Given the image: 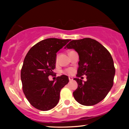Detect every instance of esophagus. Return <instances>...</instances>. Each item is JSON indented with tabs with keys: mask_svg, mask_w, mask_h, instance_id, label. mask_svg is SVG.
<instances>
[{
	"mask_svg": "<svg viewBox=\"0 0 129 129\" xmlns=\"http://www.w3.org/2000/svg\"><path fill=\"white\" fill-rule=\"evenodd\" d=\"M69 80L70 82V81H72V80H73V77H69Z\"/></svg>",
	"mask_w": 129,
	"mask_h": 129,
	"instance_id": "1",
	"label": "esophagus"
}]
</instances>
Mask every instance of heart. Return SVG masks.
I'll return each mask as SVG.
<instances>
[{
	"mask_svg": "<svg viewBox=\"0 0 129 129\" xmlns=\"http://www.w3.org/2000/svg\"><path fill=\"white\" fill-rule=\"evenodd\" d=\"M58 58V55L57 56V57H56V59H57ZM74 72V70L72 68H69V69H67L64 71V73L65 74H67V75H72V74H73Z\"/></svg>",
	"mask_w": 129,
	"mask_h": 129,
	"instance_id": "heart-1",
	"label": "heart"
}]
</instances>
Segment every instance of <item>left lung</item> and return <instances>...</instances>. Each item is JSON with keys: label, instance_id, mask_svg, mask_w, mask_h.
<instances>
[{"label": "left lung", "instance_id": "obj_1", "mask_svg": "<svg viewBox=\"0 0 129 129\" xmlns=\"http://www.w3.org/2000/svg\"><path fill=\"white\" fill-rule=\"evenodd\" d=\"M73 49L79 56L77 77L78 84L73 93L75 100L84 106H93L106 98L113 85L115 68L108 50L91 38L70 41L64 49ZM85 74L87 81L78 77Z\"/></svg>", "mask_w": 129, "mask_h": 129}]
</instances>
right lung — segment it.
<instances>
[{"label":"right lung","instance_id":"add662e5","mask_svg":"<svg viewBox=\"0 0 129 129\" xmlns=\"http://www.w3.org/2000/svg\"><path fill=\"white\" fill-rule=\"evenodd\" d=\"M69 39L49 38L33 46L29 50L21 70L22 89L31 106L42 111L50 110L59 101L61 89L68 83L66 75L50 81L56 67V53Z\"/></svg>","mask_w":129,"mask_h":129}]
</instances>
